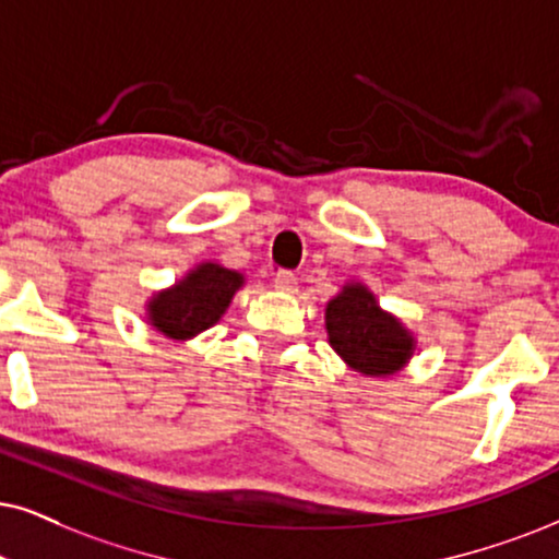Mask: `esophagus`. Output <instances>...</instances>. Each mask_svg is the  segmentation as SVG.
Wrapping results in <instances>:
<instances>
[{
  "label": "esophagus",
  "instance_id": "34e87169",
  "mask_svg": "<svg viewBox=\"0 0 559 559\" xmlns=\"http://www.w3.org/2000/svg\"><path fill=\"white\" fill-rule=\"evenodd\" d=\"M275 288L284 294H296V288H299V278H296V273L292 271H278L275 273Z\"/></svg>",
  "mask_w": 559,
  "mask_h": 559
}]
</instances>
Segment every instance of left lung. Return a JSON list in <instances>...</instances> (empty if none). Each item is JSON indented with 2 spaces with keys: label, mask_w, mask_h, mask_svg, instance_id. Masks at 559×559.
I'll use <instances>...</instances> for the list:
<instances>
[{
  "label": "left lung",
  "mask_w": 559,
  "mask_h": 559,
  "mask_svg": "<svg viewBox=\"0 0 559 559\" xmlns=\"http://www.w3.org/2000/svg\"><path fill=\"white\" fill-rule=\"evenodd\" d=\"M332 350L364 377H390L409 361L415 337L397 317L384 312L364 284H345L324 309Z\"/></svg>",
  "instance_id": "8db88e82"
}]
</instances>
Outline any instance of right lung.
<instances>
[{
    "label": "right lung",
    "mask_w": 559,
    "mask_h": 559,
    "mask_svg": "<svg viewBox=\"0 0 559 559\" xmlns=\"http://www.w3.org/2000/svg\"><path fill=\"white\" fill-rule=\"evenodd\" d=\"M245 275L218 263H201L178 284L157 292L146 304V320L173 341H190L222 320Z\"/></svg>",
    "instance_id": "add662e5"
}]
</instances>
